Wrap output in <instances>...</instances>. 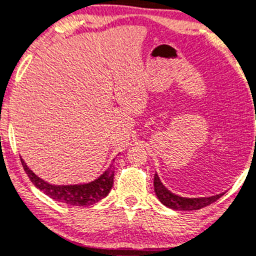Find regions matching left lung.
Returning <instances> with one entry per match:
<instances>
[{
	"label": "left lung",
	"instance_id": "1",
	"mask_svg": "<svg viewBox=\"0 0 256 256\" xmlns=\"http://www.w3.org/2000/svg\"><path fill=\"white\" fill-rule=\"evenodd\" d=\"M154 191H156V198L160 199L163 206L168 208L174 209V210H198L204 206H209L216 200L220 199L223 194L213 195L208 198H184L174 194L168 190L162 182H160L158 174H154Z\"/></svg>",
	"mask_w": 256,
	"mask_h": 256
}]
</instances>
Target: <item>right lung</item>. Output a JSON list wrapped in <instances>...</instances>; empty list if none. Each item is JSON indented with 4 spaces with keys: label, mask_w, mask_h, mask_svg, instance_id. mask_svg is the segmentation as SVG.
I'll return each instance as SVG.
<instances>
[{
    "label": "right lung",
    "mask_w": 256,
    "mask_h": 256,
    "mask_svg": "<svg viewBox=\"0 0 256 256\" xmlns=\"http://www.w3.org/2000/svg\"><path fill=\"white\" fill-rule=\"evenodd\" d=\"M22 163L28 177L30 178L32 182L39 190L43 191L46 195H48L56 202H65V204H70V206H82L96 204V202H100L103 198L107 196L112 186H114V163H111L110 167L98 178H96L92 182L79 184V185H52V184H48L44 180L36 176L22 160Z\"/></svg>",
    "instance_id": "obj_1"
}]
</instances>
